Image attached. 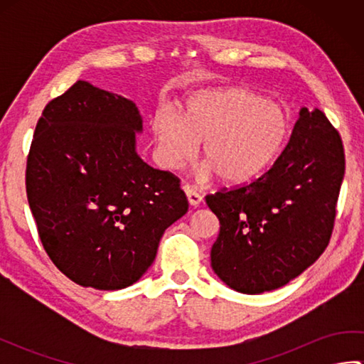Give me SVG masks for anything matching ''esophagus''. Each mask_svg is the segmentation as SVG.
<instances>
[{
	"instance_id": "1",
	"label": "esophagus",
	"mask_w": 364,
	"mask_h": 364,
	"mask_svg": "<svg viewBox=\"0 0 364 364\" xmlns=\"http://www.w3.org/2000/svg\"><path fill=\"white\" fill-rule=\"evenodd\" d=\"M184 192H186L188 202L191 206H198L200 203H202V196H200L192 186H184Z\"/></svg>"
}]
</instances>
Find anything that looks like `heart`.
<instances>
[{"mask_svg":"<svg viewBox=\"0 0 364 364\" xmlns=\"http://www.w3.org/2000/svg\"><path fill=\"white\" fill-rule=\"evenodd\" d=\"M289 129L284 107L241 87L198 92L186 102L181 119L158 114L153 120L162 164L183 167L203 142L205 176L215 173L225 184H244L264 173L280 156Z\"/></svg>","mask_w":364,"mask_h":364,"instance_id":"heart-1","label":"heart"}]
</instances>
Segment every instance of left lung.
Listing matches in <instances>:
<instances>
[{
	"label": "left lung",
	"instance_id": "left-lung-1",
	"mask_svg": "<svg viewBox=\"0 0 364 364\" xmlns=\"http://www.w3.org/2000/svg\"><path fill=\"white\" fill-rule=\"evenodd\" d=\"M346 159L319 109L301 107L286 149L264 175L206 196L220 222L211 267L231 289L282 288L318 259L333 231Z\"/></svg>",
	"mask_w": 364,
	"mask_h": 364
}]
</instances>
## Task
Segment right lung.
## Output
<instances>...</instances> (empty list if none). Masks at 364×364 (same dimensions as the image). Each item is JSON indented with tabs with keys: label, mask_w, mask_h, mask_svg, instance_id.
I'll return each instance as SVG.
<instances>
[{
	"label": "right lung",
	"mask_w": 364,
	"mask_h": 364,
	"mask_svg": "<svg viewBox=\"0 0 364 364\" xmlns=\"http://www.w3.org/2000/svg\"><path fill=\"white\" fill-rule=\"evenodd\" d=\"M131 100L76 81L45 106L26 162V196L45 252L86 288L131 286L164 231L188 213L180 180L136 151Z\"/></svg>",
	"instance_id": "add662e5"
}]
</instances>
